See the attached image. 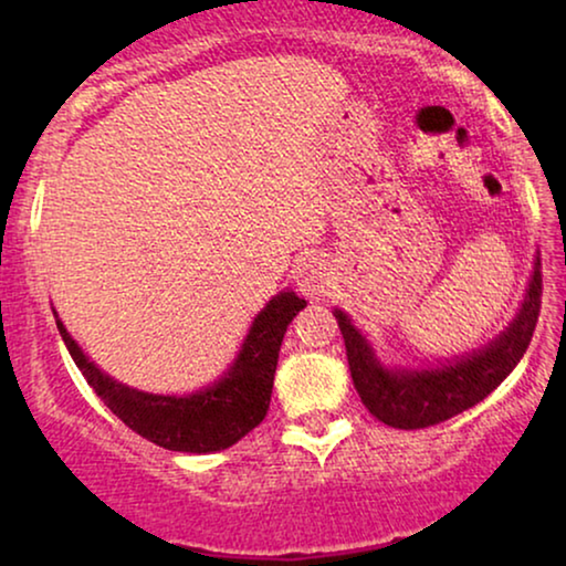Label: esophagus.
<instances>
[{"instance_id": "34e87169", "label": "esophagus", "mask_w": 566, "mask_h": 566, "mask_svg": "<svg viewBox=\"0 0 566 566\" xmlns=\"http://www.w3.org/2000/svg\"><path fill=\"white\" fill-rule=\"evenodd\" d=\"M329 277H332L329 262H324L322 258H312L304 268H301L298 289L304 291L306 296H312V298L314 296H322V293L327 291Z\"/></svg>"}]
</instances>
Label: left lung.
<instances>
[{
	"label": "left lung",
	"instance_id": "1",
	"mask_svg": "<svg viewBox=\"0 0 566 566\" xmlns=\"http://www.w3.org/2000/svg\"><path fill=\"white\" fill-rule=\"evenodd\" d=\"M541 260H536L528 293L523 308L510 324L507 332L469 358H461L451 366L432 370H389L374 358V350L366 337L353 327L343 312H335L339 332L345 337L347 366L360 401L368 412L384 424L399 430H420L430 424L446 422L474 407L486 394H492L505 381L510 370L521 363L528 350L533 329L541 312Z\"/></svg>",
	"mask_w": 566,
	"mask_h": 566
}]
</instances>
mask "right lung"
<instances>
[{
  "label": "right lung",
  "mask_w": 566,
  "mask_h": 566,
  "mask_svg": "<svg viewBox=\"0 0 566 566\" xmlns=\"http://www.w3.org/2000/svg\"><path fill=\"white\" fill-rule=\"evenodd\" d=\"M304 306L306 301L293 291L277 293L252 322L242 353L229 374L219 384L185 397L144 394L113 381L95 363L84 358L64 324L56 322V327L87 384L136 436L167 451L211 453L234 446L265 420L283 335Z\"/></svg>",
  "instance_id": "1"
}]
</instances>
